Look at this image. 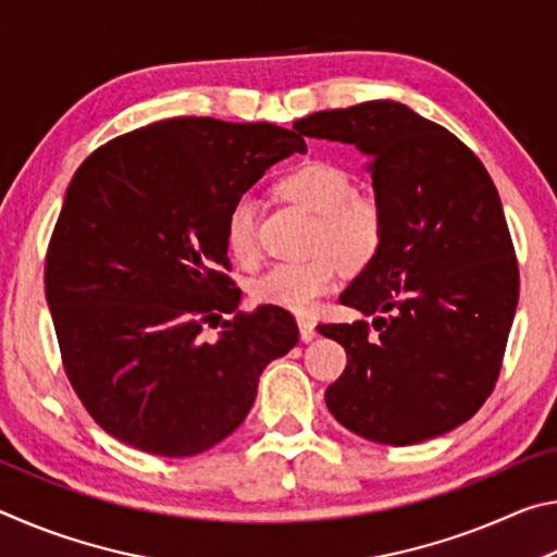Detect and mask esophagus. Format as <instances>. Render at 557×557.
Returning a JSON list of instances; mask_svg holds the SVG:
<instances>
[{
    "label": "esophagus",
    "instance_id": "esophagus-1",
    "mask_svg": "<svg viewBox=\"0 0 557 557\" xmlns=\"http://www.w3.org/2000/svg\"><path fill=\"white\" fill-rule=\"evenodd\" d=\"M297 326H299V338L305 344H309L312 342V338L317 336V326H314V322H309V319H305V317H299L297 319Z\"/></svg>",
    "mask_w": 557,
    "mask_h": 557
}]
</instances>
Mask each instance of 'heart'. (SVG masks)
<instances>
[{
    "mask_svg": "<svg viewBox=\"0 0 557 557\" xmlns=\"http://www.w3.org/2000/svg\"><path fill=\"white\" fill-rule=\"evenodd\" d=\"M277 194L317 215L314 250L326 252L301 262H275L256 280L252 295L262 305L309 312L336 285V260L358 270L379 256L385 215L371 194L356 191L348 169L326 159H307L289 169L277 182ZM258 201L243 194L225 215V245L235 260L258 258Z\"/></svg>",
    "mask_w": 557,
    "mask_h": 557,
    "instance_id": "b5f03b06",
    "label": "heart"
}]
</instances>
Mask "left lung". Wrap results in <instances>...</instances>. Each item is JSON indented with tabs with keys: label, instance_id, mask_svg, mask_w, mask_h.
<instances>
[{
	"label": "left lung",
	"instance_id": "8db88e82",
	"mask_svg": "<svg viewBox=\"0 0 557 557\" xmlns=\"http://www.w3.org/2000/svg\"><path fill=\"white\" fill-rule=\"evenodd\" d=\"M305 137L354 145L385 215L383 245L344 289L369 322L319 324L346 348L326 408L346 430L405 447L482 408L502 371L518 262L502 199L471 149L403 102L301 117Z\"/></svg>",
	"mask_w": 557,
	"mask_h": 557
}]
</instances>
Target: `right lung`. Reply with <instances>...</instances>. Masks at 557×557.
<instances>
[{"label":"right lung","mask_w":557,"mask_h":557,"mask_svg":"<svg viewBox=\"0 0 557 557\" xmlns=\"http://www.w3.org/2000/svg\"><path fill=\"white\" fill-rule=\"evenodd\" d=\"M307 152L268 122L172 117L98 147L71 178L46 256L63 369L129 447L191 457L240 425L265 366L299 342L289 312L238 309L225 215L272 164Z\"/></svg>","instance_id":"right-lung-1"}]
</instances>
